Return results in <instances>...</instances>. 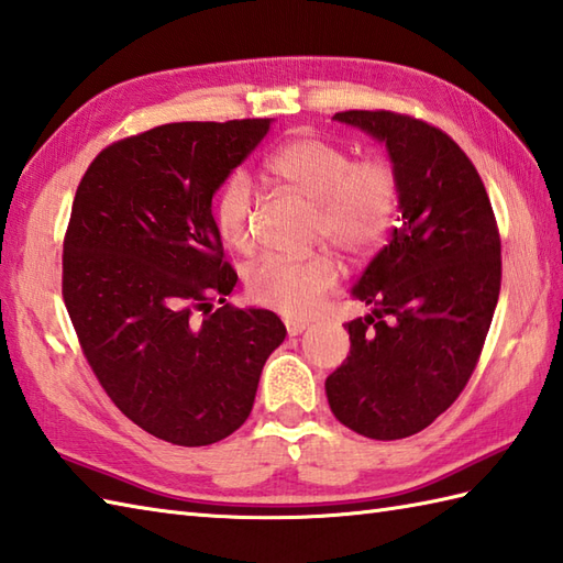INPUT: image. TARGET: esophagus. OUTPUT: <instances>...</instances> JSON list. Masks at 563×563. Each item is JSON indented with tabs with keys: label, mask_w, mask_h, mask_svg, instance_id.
Returning a JSON list of instances; mask_svg holds the SVG:
<instances>
[{
	"label": "esophagus",
	"mask_w": 563,
	"mask_h": 563,
	"mask_svg": "<svg viewBox=\"0 0 563 563\" xmlns=\"http://www.w3.org/2000/svg\"><path fill=\"white\" fill-rule=\"evenodd\" d=\"M286 322V332H289V336H298L301 334L306 328H308V322L306 320H284Z\"/></svg>",
	"instance_id": "esophagus-1"
}]
</instances>
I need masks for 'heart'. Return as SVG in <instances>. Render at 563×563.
<instances>
[{
  "mask_svg": "<svg viewBox=\"0 0 563 563\" xmlns=\"http://www.w3.org/2000/svg\"><path fill=\"white\" fill-rule=\"evenodd\" d=\"M267 176L316 205V235L346 255H368L393 227L399 185L383 158L354 161L344 146L316 134L286 140L265 161ZM255 195L243 173L221 185L214 223L221 241L235 250L253 247ZM336 282L328 255H267L250 265L245 286L253 301L284 316H308Z\"/></svg>",
  "mask_w": 563,
  "mask_h": 563,
  "instance_id": "obj_1",
  "label": "heart"
}]
</instances>
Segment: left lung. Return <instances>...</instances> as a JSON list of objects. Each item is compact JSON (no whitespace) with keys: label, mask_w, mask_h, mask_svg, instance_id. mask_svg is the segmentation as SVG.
Listing matches in <instances>:
<instances>
[{"label":"left lung","mask_w":563,"mask_h":563,"mask_svg":"<svg viewBox=\"0 0 563 563\" xmlns=\"http://www.w3.org/2000/svg\"><path fill=\"white\" fill-rule=\"evenodd\" d=\"M332 120L385 144L402 227L354 284L373 310L346 322L352 349L324 393L344 427L397 441L443 415L477 366L501 291V239L477 168L445 132L390 110Z\"/></svg>","instance_id":"obj_1"}]
</instances>
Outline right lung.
I'll return each mask as SVG.
<instances>
[{
  "instance_id": "add662e5",
  "label": "right lung",
  "mask_w": 563,
  "mask_h": 563,
  "mask_svg": "<svg viewBox=\"0 0 563 563\" xmlns=\"http://www.w3.org/2000/svg\"><path fill=\"white\" fill-rule=\"evenodd\" d=\"M269 124L173 122L128 136L93 158L74 197L62 296L79 344L122 415L173 445L239 429L286 336L272 310L208 303L239 282L211 197Z\"/></svg>"
}]
</instances>
